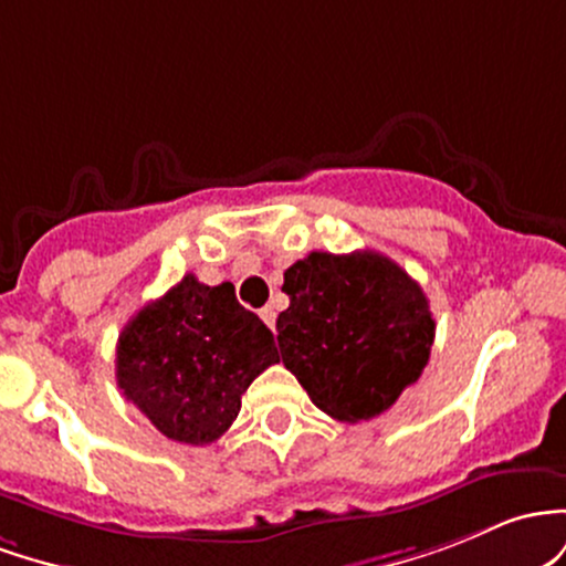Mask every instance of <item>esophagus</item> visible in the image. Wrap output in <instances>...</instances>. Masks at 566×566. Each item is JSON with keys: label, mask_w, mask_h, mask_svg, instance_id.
<instances>
[{"label": "esophagus", "mask_w": 566, "mask_h": 566, "mask_svg": "<svg viewBox=\"0 0 566 566\" xmlns=\"http://www.w3.org/2000/svg\"><path fill=\"white\" fill-rule=\"evenodd\" d=\"M259 315H262V321L266 323V326L275 328V310H272V307H262V310H259Z\"/></svg>", "instance_id": "34e87169"}]
</instances>
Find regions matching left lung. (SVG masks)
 Instances as JSON below:
<instances>
[{
    "label": "left lung",
    "mask_w": 566,
    "mask_h": 566,
    "mask_svg": "<svg viewBox=\"0 0 566 566\" xmlns=\"http://www.w3.org/2000/svg\"><path fill=\"white\" fill-rule=\"evenodd\" d=\"M283 366L339 422L382 415L420 379L436 321L420 283L377 251H313L283 272Z\"/></svg>",
    "instance_id": "1"
}]
</instances>
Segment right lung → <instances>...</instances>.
I'll return each mask as SVG.
<instances>
[{"mask_svg":"<svg viewBox=\"0 0 566 566\" xmlns=\"http://www.w3.org/2000/svg\"><path fill=\"white\" fill-rule=\"evenodd\" d=\"M277 360L275 336L232 283L184 275L123 328L117 385L165 438L202 447L227 433L240 396Z\"/></svg>","mask_w":566,"mask_h":566,"instance_id":"add662e5","label":"right lung"}]
</instances>
